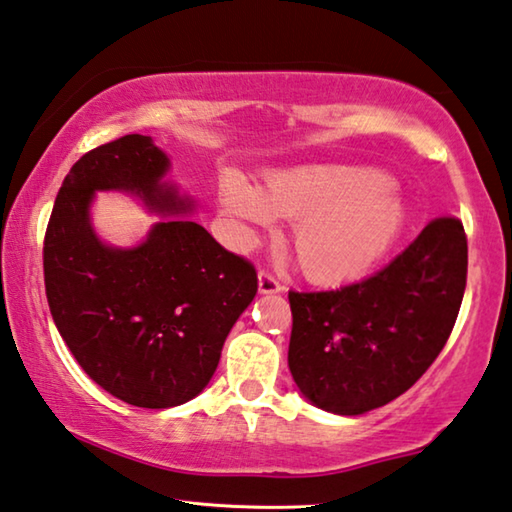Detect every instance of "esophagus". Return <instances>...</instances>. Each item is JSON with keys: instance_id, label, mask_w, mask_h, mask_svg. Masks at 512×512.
I'll use <instances>...</instances> for the list:
<instances>
[{"instance_id": "34e87169", "label": "esophagus", "mask_w": 512, "mask_h": 512, "mask_svg": "<svg viewBox=\"0 0 512 512\" xmlns=\"http://www.w3.org/2000/svg\"><path fill=\"white\" fill-rule=\"evenodd\" d=\"M258 290H261V294H276L283 290V285L274 279V276L270 272H258Z\"/></svg>"}]
</instances>
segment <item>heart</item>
Returning a JSON list of instances; mask_svg holds the SVG:
<instances>
[{
    "label": "heart",
    "mask_w": 512,
    "mask_h": 512,
    "mask_svg": "<svg viewBox=\"0 0 512 512\" xmlns=\"http://www.w3.org/2000/svg\"><path fill=\"white\" fill-rule=\"evenodd\" d=\"M222 211L251 238V224L297 220L290 245L299 270L321 285L360 279L396 245L407 209L391 177L362 166H299L276 170L263 188L229 173L220 179Z\"/></svg>",
    "instance_id": "b5f03b06"
}]
</instances>
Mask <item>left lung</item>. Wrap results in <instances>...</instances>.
I'll return each instance as SVG.
<instances>
[{"mask_svg": "<svg viewBox=\"0 0 512 512\" xmlns=\"http://www.w3.org/2000/svg\"><path fill=\"white\" fill-rule=\"evenodd\" d=\"M468 279V238L436 218L360 283L290 292L288 364L312 405L339 416L384 407L414 387L450 337Z\"/></svg>", "mask_w": 512, "mask_h": 512, "instance_id": "1", "label": "left lung"}]
</instances>
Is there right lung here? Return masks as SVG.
Segmentation results:
<instances>
[{
    "label": "right lung",
    "mask_w": 512,
    "mask_h": 512,
    "mask_svg": "<svg viewBox=\"0 0 512 512\" xmlns=\"http://www.w3.org/2000/svg\"><path fill=\"white\" fill-rule=\"evenodd\" d=\"M168 168L143 134L89 150L62 182L44 236V288L60 337L98 387L143 409L202 393L258 290L254 265L193 220L155 222L128 249L96 236V191L130 193L159 215L191 213L193 202L164 182Z\"/></svg>",
    "instance_id": "add662e5"
}]
</instances>
